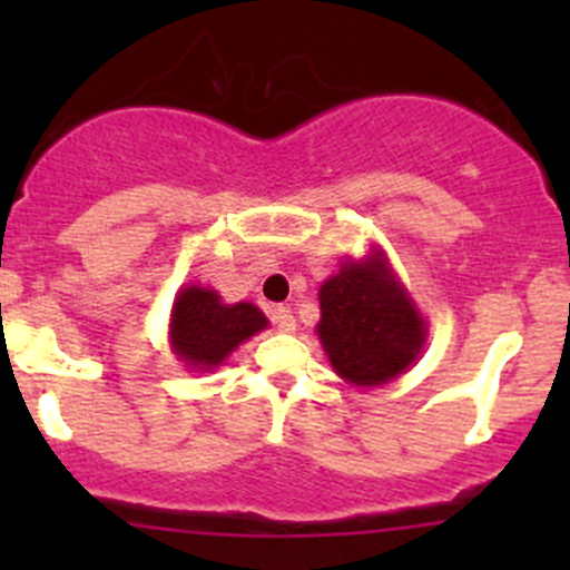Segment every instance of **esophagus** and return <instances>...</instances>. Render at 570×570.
<instances>
[{"label": "esophagus", "instance_id": "34e87169", "mask_svg": "<svg viewBox=\"0 0 570 570\" xmlns=\"http://www.w3.org/2000/svg\"><path fill=\"white\" fill-rule=\"evenodd\" d=\"M269 320H273L275 325H278V331H284V333L295 331V314H292V308L275 306L273 312H269Z\"/></svg>", "mask_w": 570, "mask_h": 570}]
</instances>
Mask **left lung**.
<instances>
[{"label": "left lung", "mask_w": 570, "mask_h": 570, "mask_svg": "<svg viewBox=\"0 0 570 570\" xmlns=\"http://www.w3.org/2000/svg\"><path fill=\"white\" fill-rule=\"evenodd\" d=\"M317 333L333 370L355 386H381L416 361L424 322L381 258L344 264L320 289Z\"/></svg>", "instance_id": "obj_1"}]
</instances>
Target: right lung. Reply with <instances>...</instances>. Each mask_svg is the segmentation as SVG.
<instances>
[{
  "label": "right lung",
  "mask_w": 570,
  "mask_h": 570,
  "mask_svg": "<svg viewBox=\"0 0 570 570\" xmlns=\"http://www.w3.org/2000/svg\"><path fill=\"white\" fill-rule=\"evenodd\" d=\"M262 327H267V317L250 303L223 306L212 289L189 286L176 297L170 314V342L178 358L189 366L212 370Z\"/></svg>",
  "instance_id": "1"
}]
</instances>
